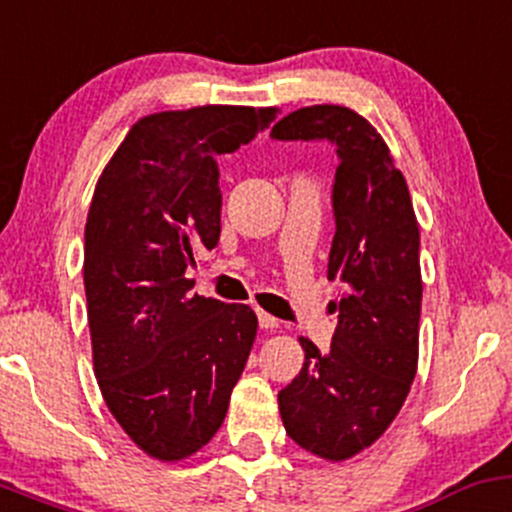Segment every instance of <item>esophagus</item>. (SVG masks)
I'll list each match as a JSON object with an SVG mask.
<instances>
[{
	"label": "esophagus",
	"instance_id": "obj_1",
	"mask_svg": "<svg viewBox=\"0 0 512 512\" xmlns=\"http://www.w3.org/2000/svg\"><path fill=\"white\" fill-rule=\"evenodd\" d=\"M258 324H261V329H276L278 320L273 315H268V312L258 310Z\"/></svg>",
	"mask_w": 512,
	"mask_h": 512
}]
</instances>
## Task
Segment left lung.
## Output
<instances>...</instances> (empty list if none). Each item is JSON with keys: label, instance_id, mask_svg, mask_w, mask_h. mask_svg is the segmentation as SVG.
<instances>
[{"label": "left lung", "instance_id": "1", "mask_svg": "<svg viewBox=\"0 0 512 512\" xmlns=\"http://www.w3.org/2000/svg\"><path fill=\"white\" fill-rule=\"evenodd\" d=\"M276 141H329L334 232L327 278L342 283L339 322L320 351L300 339L305 364L278 393L288 437L342 461L371 447L395 420L417 371L420 229L386 141L354 109L315 104L273 126Z\"/></svg>", "mask_w": 512, "mask_h": 512}]
</instances>
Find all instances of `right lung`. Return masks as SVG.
<instances>
[{"instance_id":"1","label":"right lung","mask_w":512,"mask_h":512,"mask_svg":"<svg viewBox=\"0 0 512 512\" xmlns=\"http://www.w3.org/2000/svg\"><path fill=\"white\" fill-rule=\"evenodd\" d=\"M276 109L207 107L139 119L102 170L85 224V295L104 403L161 461L195 454L227 415L258 320L190 293L197 251L222 232L217 156Z\"/></svg>"}]
</instances>
